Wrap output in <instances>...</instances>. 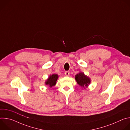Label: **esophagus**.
Returning <instances> with one entry per match:
<instances>
[{
  "mask_svg": "<svg viewBox=\"0 0 130 130\" xmlns=\"http://www.w3.org/2000/svg\"><path fill=\"white\" fill-rule=\"evenodd\" d=\"M69 74H70V72L69 71H66L65 72V75L66 76H68L69 75Z\"/></svg>",
  "mask_w": 130,
  "mask_h": 130,
  "instance_id": "obj_1",
  "label": "esophagus"
}]
</instances>
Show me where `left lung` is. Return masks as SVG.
<instances>
[{"instance_id":"1","label":"left lung","mask_w":130,"mask_h":130,"mask_svg":"<svg viewBox=\"0 0 130 130\" xmlns=\"http://www.w3.org/2000/svg\"><path fill=\"white\" fill-rule=\"evenodd\" d=\"M77 83L81 86L84 87L88 86V84L90 83V80L89 78L84 75V73L80 72L76 76L75 78Z\"/></svg>"}]
</instances>
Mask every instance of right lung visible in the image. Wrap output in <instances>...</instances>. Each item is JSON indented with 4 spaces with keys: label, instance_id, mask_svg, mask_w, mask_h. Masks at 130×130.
Here are the masks:
<instances>
[{
    "label": "right lung",
    "instance_id": "add662e5",
    "mask_svg": "<svg viewBox=\"0 0 130 130\" xmlns=\"http://www.w3.org/2000/svg\"><path fill=\"white\" fill-rule=\"evenodd\" d=\"M58 76L56 74H53V75L50 76L49 78L48 79L47 81L46 82V85H49L50 87H52L56 84V82L58 80Z\"/></svg>",
    "mask_w": 130,
    "mask_h": 130
}]
</instances>
